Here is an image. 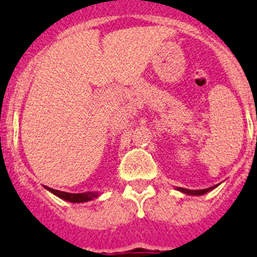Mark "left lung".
Masks as SVG:
<instances>
[{"label": "left lung", "mask_w": 257, "mask_h": 257, "mask_svg": "<svg viewBox=\"0 0 257 257\" xmlns=\"http://www.w3.org/2000/svg\"><path fill=\"white\" fill-rule=\"evenodd\" d=\"M216 187H219V184H217V185H213V187H211V188H207V189L193 190V189H185V188H178V187H176V189H178L179 192L184 193V194H188V196H203V194L211 192V190H213Z\"/></svg>", "instance_id": "8db88e82"}]
</instances>
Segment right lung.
I'll use <instances>...</instances> for the list:
<instances>
[{
  "instance_id": "1",
  "label": "right lung",
  "mask_w": 257,
  "mask_h": 257,
  "mask_svg": "<svg viewBox=\"0 0 257 257\" xmlns=\"http://www.w3.org/2000/svg\"><path fill=\"white\" fill-rule=\"evenodd\" d=\"M49 192H51L52 194H55L59 198L64 199L67 202H72V203H82V202H88L92 201V199L97 198L100 196L99 192H86V193H67V192H60V190L52 189V188L45 187Z\"/></svg>"
}]
</instances>
